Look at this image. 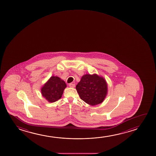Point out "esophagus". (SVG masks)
<instances>
[{
  "label": "esophagus",
  "mask_w": 156,
  "mask_h": 156,
  "mask_svg": "<svg viewBox=\"0 0 156 156\" xmlns=\"http://www.w3.org/2000/svg\"><path fill=\"white\" fill-rule=\"evenodd\" d=\"M69 86L70 87L73 88L75 87V83H69Z\"/></svg>",
  "instance_id": "obj_1"
}]
</instances>
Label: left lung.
Returning <instances> with one entry per match:
<instances>
[{"mask_svg":"<svg viewBox=\"0 0 156 156\" xmlns=\"http://www.w3.org/2000/svg\"><path fill=\"white\" fill-rule=\"evenodd\" d=\"M76 88L81 100L91 105L102 102L107 94L106 81L96 74L83 76Z\"/></svg>","mask_w":156,"mask_h":156,"instance_id":"obj_1","label":"left lung"}]
</instances>
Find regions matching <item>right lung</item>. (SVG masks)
<instances>
[{"mask_svg": "<svg viewBox=\"0 0 156 156\" xmlns=\"http://www.w3.org/2000/svg\"><path fill=\"white\" fill-rule=\"evenodd\" d=\"M66 87L63 80L56 76H52L41 88V94L48 102H54L62 97Z\"/></svg>", "mask_w": 156, "mask_h": 156, "instance_id": "1", "label": "right lung"}]
</instances>
